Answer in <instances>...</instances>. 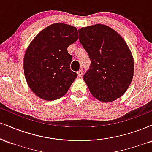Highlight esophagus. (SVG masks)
<instances>
[{"label": "esophagus", "instance_id": "esophagus-1", "mask_svg": "<svg viewBox=\"0 0 152 152\" xmlns=\"http://www.w3.org/2000/svg\"><path fill=\"white\" fill-rule=\"evenodd\" d=\"M83 70H80V71H78V72H77L78 76H79V77H81V76H83Z\"/></svg>", "mask_w": 152, "mask_h": 152}]
</instances>
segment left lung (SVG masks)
Wrapping results in <instances>:
<instances>
[{
    "label": "left lung",
    "mask_w": 152,
    "mask_h": 152,
    "mask_svg": "<svg viewBox=\"0 0 152 152\" xmlns=\"http://www.w3.org/2000/svg\"><path fill=\"white\" fill-rule=\"evenodd\" d=\"M79 42L91 60L83 75L91 93L101 102H111L121 97L134 76V60L122 37L102 24L78 30Z\"/></svg>",
    "instance_id": "left-lung-1"
}]
</instances>
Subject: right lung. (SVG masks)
I'll return each mask as SVG.
<instances>
[{
  "label": "right lung",
  "instance_id": "add662e5",
  "mask_svg": "<svg viewBox=\"0 0 152 152\" xmlns=\"http://www.w3.org/2000/svg\"><path fill=\"white\" fill-rule=\"evenodd\" d=\"M76 28L55 23L44 28L29 45L23 61L24 74L32 91L41 99L61 98L77 77L71 70L67 48L78 40Z\"/></svg>",
  "mask_w": 152,
  "mask_h": 152
}]
</instances>
